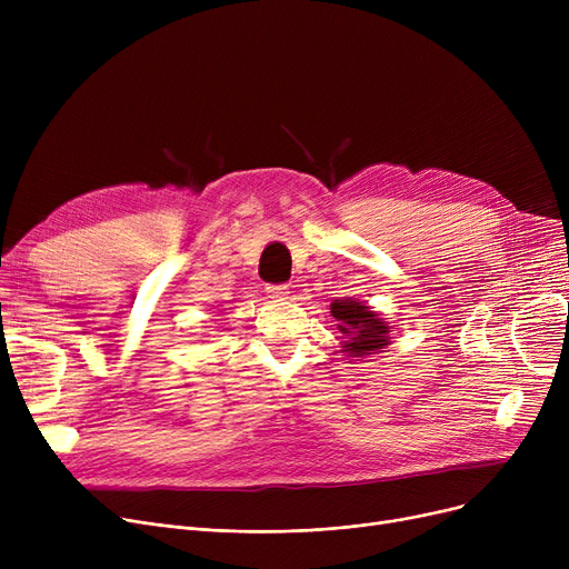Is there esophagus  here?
<instances>
[{
    "instance_id": "obj_1",
    "label": "esophagus",
    "mask_w": 569,
    "mask_h": 569,
    "mask_svg": "<svg viewBox=\"0 0 569 569\" xmlns=\"http://www.w3.org/2000/svg\"><path fill=\"white\" fill-rule=\"evenodd\" d=\"M267 295L274 300H288V286H267Z\"/></svg>"
}]
</instances>
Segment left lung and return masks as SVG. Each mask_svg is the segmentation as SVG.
Instances as JSON below:
<instances>
[{
	"mask_svg": "<svg viewBox=\"0 0 569 569\" xmlns=\"http://www.w3.org/2000/svg\"><path fill=\"white\" fill-rule=\"evenodd\" d=\"M330 313L341 335V352L348 357H371L385 352V348L392 343V325L367 302L355 300V297H339L330 305Z\"/></svg>",
	"mask_w": 569,
	"mask_h": 569,
	"instance_id": "left-lung-1",
	"label": "left lung"
}]
</instances>
